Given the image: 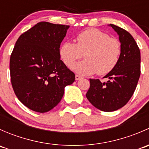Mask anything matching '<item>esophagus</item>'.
<instances>
[{
	"instance_id": "esophagus-1",
	"label": "esophagus",
	"mask_w": 149,
	"mask_h": 149,
	"mask_svg": "<svg viewBox=\"0 0 149 149\" xmlns=\"http://www.w3.org/2000/svg\"><path fill=\"white\" fill-rule=\"evenodd\" d=\"M75 79H76V81H78V80H79V79H81V76H79V75H76V76H75Z\"/></svg>"
}]
</instances>
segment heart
<instances>
[{"label": "heart", "mask_w": 149, "mask_h": 149, "mask_svg": "<svg viewBox=\"0 0 149 149\" xmlns=\"http://www.w3.org/2000/svg\"><path fill=\"white\" fill-rule=\"evenodd\" d=\"M122 52L121 42L115 37L97 29H88L76 37V44L67 42L60 49V56L66 65H73L84 54L86 61L73 66L81 75L97 73L100 76L112 71L118 63Z\"/></svg>", "instance_id": "b5f03b06"}]
</instances>
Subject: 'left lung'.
I'll use <instances>...</instances> for the list:
<instances>
[{
	"instance_id": "left-lung-1",
	"label": "left lung",
	"mask_w": 149,
	"mask_h": 149,
	"mask_svg": "<svg viewBox=\"0 0 149 149\" xmlns=\"http://www.w3.org/2000/svg\"><path fill=\"white\" fill-rule=\"evenodd\" d=\"M119 35L122 52L116 67L104 78L90 79V88L86 98L93 106L104 112L118 110L127 103L133 96L141 75V52L131 34L119 26L110 24Z\"/></svg>"
}]
</instances>
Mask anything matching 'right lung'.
<instances>
[{
  "label": "right lung",
  "mask_w": 149,
  "mask_h": 149,
  "mask_svg": "<svg viewBox=\"0 0 149 149\" xmlns=\"http://www.w3.org/2000/svg\"><path fill=\"white\" fill-rule=\"evenodd\" d=\"M68 25L41 22L16 41L10 58L12 87L29 109L48 112L58 105L75 74L61 60L60 46Z\"/></svg>",
  "instance_id": "1"
}]
</instances>
